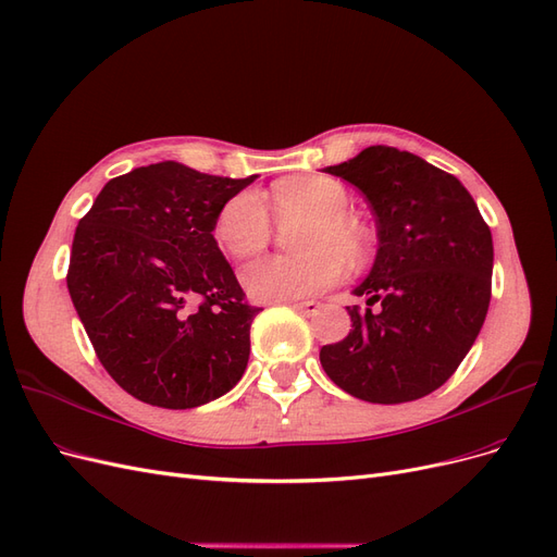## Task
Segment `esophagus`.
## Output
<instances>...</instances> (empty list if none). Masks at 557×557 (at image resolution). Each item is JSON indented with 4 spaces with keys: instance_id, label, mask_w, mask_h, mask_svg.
Returning a JSON list of instances; mask_svg holds the SVG:
<instances>
[{
    "instance_id": "34e87169",
    "label": "esophagus",
    "mask_w": 557,
    "mask_h": 557,
    "mask_svg": "<svg viewBox=\"0 0 557 557\" xmlns=\"http://www.w3.org/2000/svg\"><path fill=\"white\" fill-rule=\"evenodd\" d=\"M293 309L299 311V313H305V315H313L320 309V305H318V301H313V299L311 301H295Z\"/></svg>"
}]
</instances>
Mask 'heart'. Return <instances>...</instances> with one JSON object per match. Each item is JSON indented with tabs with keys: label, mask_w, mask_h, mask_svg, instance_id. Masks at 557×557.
<instances>
[{
	"label": "heart",
	"mask_w": 557,
	"mask_h": 557,
	"mask_svg": "<svg viewBox=\"0 0 557 557\" xmlns=\"http://www.w3.org/2000/svg\"><path fill=\"white\" fill-rule=\"evenodd\" d=\"M278 221L307 218L295 248L301 256L264 258L244 267L242 283L256 301H295L327 290L344 276V260L358 264L367 258V234L346 213L350 197L339 181L327 176H290L272 188ZM213 237L227 256L248 258L272 239V221L256 190L230 197L218 209Z\"/></svg>",
	"instance_id": "1"
}]
</instances>
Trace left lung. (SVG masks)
<instances>
[{
  "mask_svg": "<svg viewBox=\"0 0 557 557\" xmlns=\"http://www.w3.org/2000/svg\"><path fill=\"white\" fill-rule=\"evenodd\" d=\"M367 197L379 252L346 307L352 330L320 348L325 374L372 404L413 401L442 387L474 346L491 305L493 237L453 174L393 146L327 166Z\"/></svg>",
  "mask_w": 557,
  "mask_h": 557,
  "instance_id": "8db88e82",
  "label": "left lung"
}]
</instances>
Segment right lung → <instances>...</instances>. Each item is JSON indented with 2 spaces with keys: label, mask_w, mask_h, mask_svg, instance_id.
<instances>
[{
  "label": "right lung",
  "mask_w": 557,
  "mask_h": 557,
  "mask_svg": "<svg viewBox=\"0 0 557 557\" xmlns=\"http://www.w3.org/2000/svg\"><path fill=\"white\" fill-rule=\"evenodd\" d=\"M252 181L148 164L111 178L78 221L66 288L99 362L132 397L193 409L242 379L260 309L213 221Z\"/></svg>",
  "instance_id": "add662e5"
}]
</instances>
